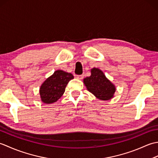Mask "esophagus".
<instances>
[{"label": "esophagus", "mask_w": 158, "mask_h": 158, "mask_svg": "<svg viewBox=\"0 0 158 158\" xmlns=\"http://www.w3.org/2000/svg\"><path fill=\"white\" fill-rule=\"evenodd\" d=\"M83 78V75H77V79H79V80H81Z\"/></svg>", "instance_id": "34e87169"}]
</instances>
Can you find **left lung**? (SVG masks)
I'll return each mask as SVG.
<instances>
[{
    "mask_svg": "<svg viewBox=\"0 0 158 158\" xmlns=\"http://www.w3.org/2000/svg\"><path fill=\"white\" fill-rule=\"evenodd\" d=\"M83 83L89 92L102 100L113 98L116 90L115 86L106 78L101 70L97 68L91 70V75L85 77Z\"/></svg>",
    "mask_w": 158,
    "mask_h": 158,
    "instance_id": "obj_1",
    "label": "left lung"
}]
</instances>
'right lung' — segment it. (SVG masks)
Instances as JSON below:
<instances>
[{"instance_id":"right-lung-1","label":"right lung","mask_w":158,"mask_h":158,"mask_svg":"<svg viewBox=\"0 0 158 158\" xmlns=\"http://www.w3.org/2000/svg\"><path fill=\"white\" fill-rule=\"evenodd\" d=\"M74 78L71 73L58 70L43 83L39 89L41 101L45 104L56 102L61 98L70 80Z\"/></svg>"}]
</instances>
